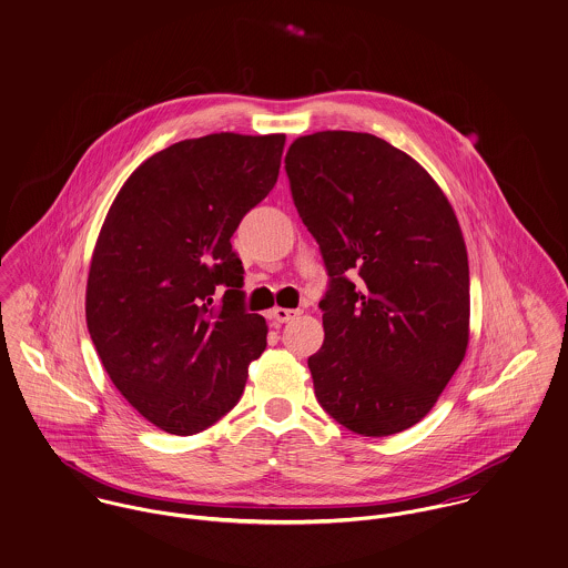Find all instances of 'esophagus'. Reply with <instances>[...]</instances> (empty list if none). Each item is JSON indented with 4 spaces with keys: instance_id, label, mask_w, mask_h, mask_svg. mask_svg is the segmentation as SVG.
Instances as JSON below:
<instances>
[{
    "instance_id": "esophagus-1",
    "label": "esophagus",
    "mask_w": 568,
    "mask_h": 568,
    "mask_svg": "<svg viewBox=\"0 0 568 568\" xmlns=\"http://www.w3.org/2000/svg\"><path fill=\"white\" fill-rule=\"evenodd\" d=\"M298 315H301L298 310H283V307H276V310H272V320H274L276 324L290 322V320H294V317H298Z\"/></svg>"
}]
</instances>
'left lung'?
<instances>
[{"instance_id": "obj_1", "label": "left lung", "mask_w": 568, "mask_h": 568, "mask_svg": "<svg viewBox=\"0 0 568 568\" xmlns=\"http://www.w3.org/2000/svg\"><path fill=\"white\" fill-rule=\"evenodd\" d=\"M298 215L328 274L315 398L381 438L429 414L468 346L470 276L457 217L434 179L368 132L298 136L285 156Z\"/></svg>"}]
</instances>
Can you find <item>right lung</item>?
Returning <instances> with one entry per match:
<instances>
[{
	"mask_svg": "<svg viewBox=\"0 0 568 568\" xmlns=\"http://www.w3.org/2000/svg\"><path fill=\"white\" fill-rule=\"evenodd\" d=\"M283 145L285 134L179 141L132 172L104 220L89 335L122 396L168 434L204 432L231 412L265 351L231 237L276 185Z\"/></svg>",
	"mask_w": 568,
	"mask_h": 568,
	"instance_id": "add662e5",
	"label": "right lung"
}]
</instances>
